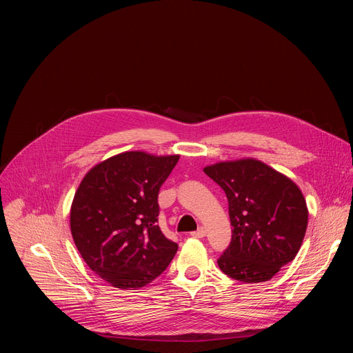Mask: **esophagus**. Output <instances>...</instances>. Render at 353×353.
Listing matches in <instances>:
<instances>
[{
  "instance_id": "34e87169",
  "label": "esophagus",
  "mask_w": 353,
  "mask_h": 353,
  "mask_svg": "<svg viewBox=\"0 0 353 353\" xmlns=\"http://www.w3.org/2000/svg\"><path fill=\"white\" fill-rule=\"evenodd\" d=\"M205 229L204 228H199L198 230H195V232H191V236L192 237H198V239H201V237H204L205 236Z\"/></svg>"
}]
</instances>
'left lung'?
<instances>
[{"label":"left lung","mask_w":353,"mask_h":353,"mask_svg":"<svg viewBox=\"0 0 353 353\" xmlns=\"http://www.w3.org/2000/svg\"><path fill=\"white\" fill-rule=\"evenodd\" d=\"M204 173L225 191L233 226L221 271L245 283L271 279L296 257L306 234L309 211L300 188L250 158L219 162Z\"/></svg>","instance_id":"obj_1"}]
</instances>
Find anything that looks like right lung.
<instances>
[{
	"label": "right lung",
	"mask_w": 353,
	"mask_h": 353,
	"mask_svg": "<svg viewBox=\"0 0 353 353\" xmlns=\"http://www.w3.org/2000/svg\"><path fill=\"white\" fill-rule=\"evenodd\" d=\"M179 158L131 150L97 163L82 179L71 233L88 267L112 286L142 288L173 260L179 245L157 225L158 195Z\"/></svg>",
	"instance_id": "1"
}]
</instances>
